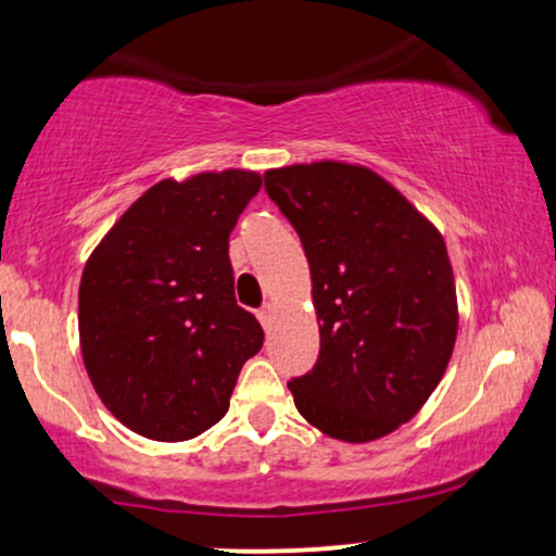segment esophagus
<instances>
[{
	"label": "esophagus",
	"instance_id": "1",
	"mask_svg": "<svg viewBox=\"0 0 556 556\" xmlns=\"http://www.w3.org/2000/svg\"><path fill=\"white\" fill-rule=\"evenodd\" d=\"M258 321L264 324V329L271 327V321H274V305H271V303L264 305V308L258 311Z\"/></svg>",
	"mask_w": 556,
	"mask_h": 556
}]
</instances>
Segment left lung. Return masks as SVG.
I'll return each mask as SVG.
<instances>
[{
	"label": "left lung",
	"instance_id": "8db88e82",
	"mask_svg": "<svg viewBox=\"0 0 556 556\" xmlns=\"http://www.w3.org/2000/svg\"><path fill=\"white\" fill-rule=\"evenodd\" d=\"M264 188L303 242L321 350L292 379L300 416L340 442L407 424L446 371L457 298L437 227L384 177L342 162L269 169Z\"/></svg>",
	"mask_w": 556,
	"mask_h": 556
}]
</instances>
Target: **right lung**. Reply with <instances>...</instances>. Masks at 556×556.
<instances>
[{
	"instance_id": "obj_1",
	"label": "right lung",
	"mask_w": 556,
	"mask_h": 556,
	"mask_svg": "<svg viewBox=\"0 0 556 556\" xmlns=\"http://www.w3.org/2000/svg\"><path fill=\"white\" fill-rule=\"evenodd\" d=\"M258 188L245 169L156 182L83 269V363L112 416L140 437L185 442L212 429L264 344L229 264V232Z\"/></svg>"
}]
</instances>
